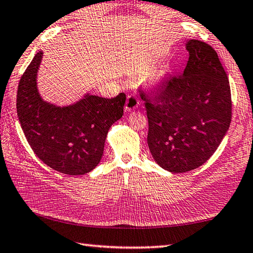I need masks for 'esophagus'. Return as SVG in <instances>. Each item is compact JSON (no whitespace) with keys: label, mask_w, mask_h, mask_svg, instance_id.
Wrapping results in <instances>:
<instances>
[{"label":"esophagus","mask_w":253,"mask_h":253,"mask_svg":"<svg viewBox=\"0 0 253 253\" xmlns=\"http://www.w3.org/2000/svg\"><path fill=\"white\" fill-rule=\"evenodd\" d=\"M139 104H140V100L137 98V96L130 94V95L127 96L125 109L127 112H131V111H134V109L138 107Z\"/></svg>","instance_id":"esophagus-1"}]
</instances>
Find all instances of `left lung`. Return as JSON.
I'll use <instances>...</instances> for the list:
<instances>
[{"label": "left lung", "mask_w": 253, "mask_h": 253, "mask_svg": "<svg viewBox=\"0 0 253 253\" xmlns=\"http://www.w3.org/2000/svg\"><path fill=\"white\" fill-rule=\"evenodd\" d=\"M181 75L170 76L155 95L139 90L148 118L149 150L170 172L204 165L220 145L232 117L227 73L209 44L190 40Z\"/></svg>", "instance_id": "obj_1"}]
</instances>
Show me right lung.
<instances>
[{"mask_svg":"<svg viewBox=\"0 0 253 253\" xmlns=\"http://www.w3.org/2000/svg\"><path fill=\"white\" fill-rule=\"evenodd\" d=\"M42 56L36 53L18 83V121L34 154L48 167L71 176L87 173L102 159L109 128L123 117L126 95L104 98L87 94L71 106L50 105L36 88Z\"/></svg>","mask_w":253,"mask_h":253,"instance_id":"1","label":"right lung"}]
</instances>
